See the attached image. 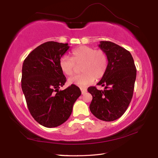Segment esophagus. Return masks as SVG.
<instances>
[{
  "label": "esophagus",
  "instance_id": "34e87169",
  "mask_svg": "<svg viewBox=\"0 0 158 158\" xmlns=\"http://www.w3.org/2000/svg\"><path fill=\"white\" fill-rule=\"evenodd\" d=\"M80 90H81V92H82V94H85L86 92H87V89L86 88H83V87H81L80 88Z\"/></svg>",
  "mask_w": 158,
  "mask_h": 158
}]
</instances>
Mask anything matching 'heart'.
<instances>
[{
	"instance_id": "obj_1",
	"label": "heart",
	"mask_w": 158,
	"mask_h": 158,
	"mask_svg": "<svg viewBox=\"0 0 158 158\" xmlns=\"http://www.w3.org/2000/svg\"><path fill=\"white\" fill-rule=\"evenodd\" d=\"M71 58L63 56L59 61V66L65 75L72 76L76 65H81L82 73L68 80L69 84L86 87L105 75L108 67V59L102 50H96L88 46H80L71 52Z\"/></svg>"
}]
</instances>
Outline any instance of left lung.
I'll return each instance as SVG.
<instances>
[{
  "instance_id": "obj_1",
  "label": "left lung",
  "mask_w": 158,
  "mask_h": 158,
  "mask_svg": "<svg viewBox=\"0 0 158 158\" xmlns=\"http://www.w3.org/2000/svg\"><path fill=\"white\" fill-rule=\"evenodd\" d=\"M98 47L106 53L108 67L97 84L105 89H87L93 97L89 109L97 118L111 122L120 118L131 101L136 68L131 53L123 47L109 41H100Z\"/></svg>"
}]
</instances>
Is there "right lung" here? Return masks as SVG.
<instances>
[{"label": "right lung", "mask_w": 158, "mask_h": 158, "mask_svg": "<svg viewBox=\"0 0 158 158\" xmlns=\"http://www.w3.org/2000/svg\"><path fill=\"white\" fill-rule=\"evenodd\" d=\"M69 47L68 43L49 41L33 50L23 62L21 87L27 105L34 120L45 127L66 122L81 95L75 85L60 90L66 77L59 61Z\"/></svg>", "instance_id": "obj_1"}]
</instances>
